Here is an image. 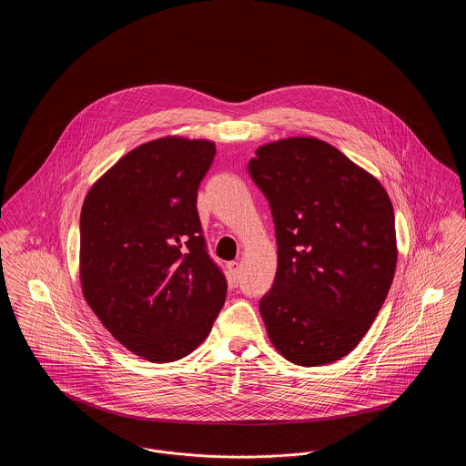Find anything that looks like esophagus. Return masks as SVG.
I'll return each mask as SVG.
<instances>
[{"instance_id": "1", "label": "esophagus", "mask_w": 466, "mask_h": 466, "mask_svg": "<svg viewBox=\"0 0 466 466\" xmlns=\"http://www.w3.org/2000/svg\"><path fill=\"white\" fill-rule=\"evenodd\" d=\"M227 270H228V283H230V287H238L239 278H241V264L239 262H228L227 264Z\"/></svg>"}]
</instances>
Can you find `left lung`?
Masks as SVG:
<instances>
[{"instance_id":"obj_1","label":"left lung","mask_w":466,"mask_h":466,"mask_svg":"<svg viewBox=\"0 0 466 466\" xmlns=\"http://www.w3.org/2000/svg\"><path fill=\"white\" fill-rule=\"evenodd\" d=\"M248 173L276 228L278 270L260 300L272 346L318 367L350 355L397 268L393 204L377 177L316 137L257 148Z\"/></svg>"}]
</instances>
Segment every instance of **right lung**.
<instances>
[{"instance_id":"1","label":"right lung","mask_w":466,"mask_h":466,"mask_svg":"<svg viewBox=\"0 0 466 466\" xmlns=\"http://www.w3.org/2000/svg\"><path fill=\"white\" fill-rule=\"evenodd\" d=\"M217 154L208 139L158 137L99 177L80 213V283L105 329L134 355H190L227 295L202 238L198 190Z\"/></svg>"}]
</instances>
